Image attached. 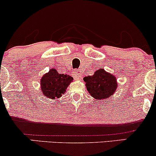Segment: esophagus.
<instances>
[{
  "mask_svg": "<svg viewBox=\"0 0 156 156\" xmlns=\"http://www.w3.org/2000/svg\"><path fill=\"white\" fill-rule=\"evenodd\" d=\"M74 77L76 80H80L81 79V76L78 72H75L74 73Z\"/></svg>",
  "mask_w": 156,
  "mask_h": 156,
  "instance_id": "esophagus-1",
  "label": "esophagus"
}]
</instances>
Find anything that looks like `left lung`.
<instances>
[{
	"label": "left lung",
	"mask_w": 156,
	"mask_h": 156,
	"mask_svg": "<svg viewBox=\"0 0 156 156\" xmlns=\"http://www.w3.org/2000/svg\"><path fill=\"white\" fill-rule=\"evenodd\" d=\"M83 80L90 95L97 100L108 98L115 92L117 88V78L114 75L100 69L93 76L84 77Z\"/></svg>",
	"instance_id": "left-lung-1"
}]
</instances>
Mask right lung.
<instances>
[{"mask_svg": "<svg viewBox=\"0 0 156 156\" xmlns=\"http://www.w3.org/2000/svg\"><path fill=\"white\" fill-rule=\"evenodd\" d=\"M73 80V77L67 74H60L53 68L41 78L40 87L42 94L52 99L59 98L65 93Z\"/></svg>", "mask_w": 156, "mask_h": 156, "instance_id": "right-lung-1", "label": "right lung"}]
</instances>
